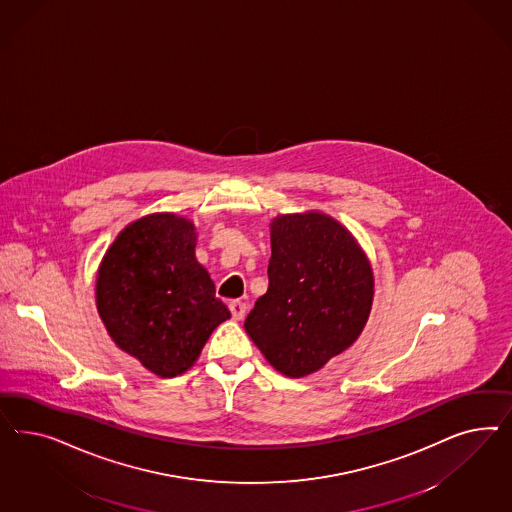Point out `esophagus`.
<instances>
[{
  "instance_id": "34e87169",
  "label": "esophagus",
  "mask_w": 512,
  "mask_h": 512,
  "mask_svg": "<svg viewBox=\"0 0 512 512\" xmlns=\"http://www.w3.org/2000/svg\"><path fill=\"white\" fill-rule=\"evenodd\" d=\"M229 310H231V315H233L234 321H242V319L246 317L248 306H246L244 302H240V300H233V302L229 304Z\"/></svg>"
}]
</instances>
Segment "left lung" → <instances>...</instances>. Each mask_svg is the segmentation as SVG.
<instances>
[{
  "label": "left lung",
  "mask_w": 512,
  "mask_h": 512,
  "mask_svg": "<svg viewBox=\"0 0 512 512\" xmlns=\"http://www.w3.org/2000/svg\"><path fill=\"white\" fill-rule=\"evenodd\" d=\"M270 244L268 291L244 328L279 373L298 379L362 334L372 311V264L347 227L317 210L274 217Z\"/></svg>",
  "instance_id": "obj_1"
}]
</instances>
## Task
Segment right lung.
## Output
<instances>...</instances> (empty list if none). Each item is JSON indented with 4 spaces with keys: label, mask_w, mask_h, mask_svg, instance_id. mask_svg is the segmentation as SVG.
<instances>
[{
    "label": "right lung",
    "mask_w": 512,
    "mask_h": 512,
    "mask_svg": "<svg viewBox=\"0 0 512 512\" xmlns=\"http://www.w3.org/2000/svg\"><path fill=\"white\" fill-rule=\"evenodd\" d=\"M195 246L191 219L155 212L120 231L97 270L95 304L110 338L159 377L187 372L231 317Z\"/></svg>",
    "instance_id": "1"
}]
</instances>
